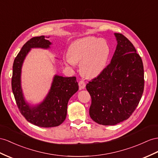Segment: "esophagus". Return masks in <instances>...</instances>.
<instances>
[{
	"mask_svg": "<svg viewBox=\"0 0 158 158\" xmlns=\"http://www.w3.org/2000/svg\"><path fill=\"white\" fill-rule=\"evenodd\" d=\"M79 86L80 89H83L85 88L86 84L83 81H80L79 82Z\"/></svg>",
	"mask_w": 158,
	"mask_h": 158,
	"instance_id": "34e87169",
	"label": "esophagus"
}]
</instances>
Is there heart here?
<instances>
[{"mask_svg": "<svg viewBox=\"0 0 158 158\" xmlns=\"http://www.w3.org/2000/svg\"><path fill=\"white\" fill-rule=\"evenodd\" d=\"M111 53L106 40L84 37L72 43L68 49L66 62L71 67L80 63V71L87 78H95L106 68Z\"/></svg>", "mask_w": 158, "mask_h": 158, "instance_id": "1", "label": "heart"}]
</instances>
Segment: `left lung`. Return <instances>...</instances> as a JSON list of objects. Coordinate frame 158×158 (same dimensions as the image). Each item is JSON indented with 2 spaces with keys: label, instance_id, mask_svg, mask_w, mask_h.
<instances>
[{
  "label": "left lung",
  "instance_id": "obj_1",
  "mask_svg": "<svg viewBox=\"0 0 158 158\" xmlns=\"http://www.w3.org/2000/svg\"><path fill=\"white\" fill-rule=\"evenodd\" d=\"M114 35L118 44L110 64L86 85L91 98L89 115L103 125H114L127 119L138 105L144 88L140 56L123 35Z\"/></svg>",
  "mask_w": 158,
  "mask_h": 158
}]
</instances>
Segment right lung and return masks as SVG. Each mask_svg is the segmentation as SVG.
I'll use <instances>...</instances> for the list:
<instances>
[{
  "mask_svg": "<svg viewBox=\"0 0 158 158\" xmlns=\"http://www.w3.org/2000/svg\"><path fill=\"white\" fill-rule=\"evenodd\" d=\"M50 37L40 36L31 39L24 44L14 60L12 89L20 112L29 122L42 127L59 126L65 119L67 104L79 89L75 77H65L55 74L45 98L38 103H30L23 94L21 73L26 56L31 48L49 49L52 43Z\"/></svg>",
  "mask_w": 158,
  "mask_h": 158,
  "instance_id": "right-lung-1",
  "label": "right lung"
}]
</instances>
